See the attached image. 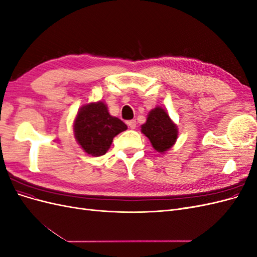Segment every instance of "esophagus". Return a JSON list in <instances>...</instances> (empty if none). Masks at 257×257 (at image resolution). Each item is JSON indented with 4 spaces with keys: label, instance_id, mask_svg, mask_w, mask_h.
Returning <instances> with one entry per match:
<instances>
[{
    "label": "esophagus",
    "instance_id": "esophagus-1",
    "mask_svg": "<svg viewBox=\"0 0 257 257\" xmlns=\"http://www.w3.org/2000/svg\"><path fill=\"white\" fill-rule=\"evenodd\" d=\"M127 124H128L130 128H132V130L136 128V120H131V121L127 122Z\"/></svg>",
    "mask_w": 257,
    "mask_h": 257
}]
</instances>
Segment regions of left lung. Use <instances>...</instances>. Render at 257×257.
<instances>
[{"label":"left lung","mask_w":257,"mask_h":257,"mask_svg":"<svg viewBox=\"0 0 257 257\" xmlns=\"http://www.w3.org/2000/svg\"><path fill=\"white\" fill-rule=\"evenodd\" d=\"M142 133L149 138L155 150L164 153L176 143L178 127L165 109L155 107L148 114L146 123L142 125Z\"/></svg>","instance_id":"left-lung-1"}]
</instances>
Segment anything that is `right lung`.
Wrapping results in <instances>:
<instances>
[{"label":"right lung","mask_w":257,"mask_h":257,"mask_svg":"<svg viewBox=\"0 0 257 257\" xmlns=\"http://www.w3.org/2000/svg\"><path fill=\"white\" fill-rule=\"evenodd\" d=\"M126 128L125 123L109 114L103 102L82 106L74 121L77 143L84 152L93 157L104 155L110 148L113 137Z\"/></svg>","instance_id":"add662e5"}]
</instances>
